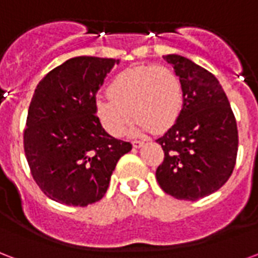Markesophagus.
I'll use <instances>...</instances> for the list:
<instances>
[{"label": "esophagus", "instance_id": "34e87169", "mask_svg": "<svg viewBox=\"0 0 258 258\" xmlns=\"http://www.w3.org/2000/svg\"><path fill=\"white\" fill-rule=\"evenodd\" d=\"M132 145H133L135 148H140V147H143V145H144V141L133 140V141H132Z\"/></svg>", "mask_w": 258, "mask_h": 258}]
</instances>
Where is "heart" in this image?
Returning a JSON list of instances; mask_svg holds the SVG:
<instances>
[{
	"label": "heart",
	"instance_id": "obj_1",
	"mask_svg": "<svg viewBox=\"0 0 258 258\" xmlns=\"http://www.w3.org/2000/svg\"><path fill=\"white\" fill-rule=\"evenodd\" d=\"M107 96L95 102V115L114 137L125 133L132 114L137 118V132L167 131L178 121L185 102L181 79L164 65H139L122 71L108 84Z\"/></svg>",
	"mask_w": 258,
	"mask_h": 258
}]
</instances>
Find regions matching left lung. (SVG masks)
Masks as SVG:
<instances>
[{
  "label": "left lung",
  "mask_w": 258,
  "mask_h": 258,
  "mask_svg": "<svg viewBox=\"0 0 258 258\" xmlns=\"http://www.w3.org/2000/svg\"><path fill=\"white\" fill-rule=\"evenodd\" d=\"M183 85L185 102L178 121L158 143L164 159L156 179L167 195L196 201L219 190L231 177L238 152V129L218 79L190 59L168 54Z\"/></svg>",
  "instance_id": "left-lung-1"
}]
</instances>
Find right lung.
Segmentation results:
<instances>
[{
	"instance_id": "right-lung-1",
	"label": "right lung",
	"mask_w": 258,
	"mask_h": 258,
	"mask_svg": "<svg viewBox=\"0 0 258 258\" xmlns=\"http://www.w3.org/2000/svg\"><path fill=\"white\" fill-rule=\"evenodd\" d=\"M118 59L75 57L54 68L35 90L24 129L32 178L48 199L87 207L107 191L121 156L132 150L95 115L96 92Z\"/></svg>"
}]
</instances>
